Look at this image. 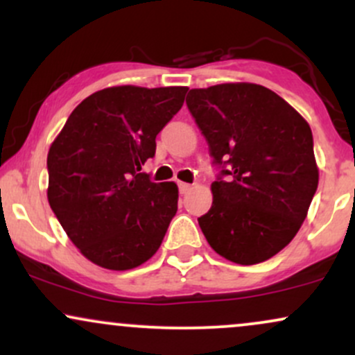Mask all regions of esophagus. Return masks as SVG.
Wrapping results in <instances>:
<instances>
[{"mask_svg": "<svg viewBox=\"0 0 355 355\" xmlns=\"http://www.w3.org/2000/svg\"><path fill=\"white\" fill-rule=\"evenodd\" d=\"M178 189H180V193H189L190 189H191V185H190V183L180 182V183H178Z\"/></svg>", "mask_w": 355, "mask_h": 355, "instance_id": "34e87169", "label": "esophagus"}]
</instances>
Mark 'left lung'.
Here are the masks:
<instances>
[{
    "instance_id": "left-lung-1",
    "label": "left lung",
    "mask_w": 355,
    "mask_h": 355,
    "mask_svg": "<svg viewBox=\"0 0 355 355\" xmlns=\"http://www.w3.org/2000/svg\"><path fill=\"white\" fill-rule=\"evenodd\" d=\"M187 107L217 165L210 210L198 225L230 262L254 266L279 254L307 217L319 185L311 126L262 85L193 88Z\"/></svg>"
}]
</instances>
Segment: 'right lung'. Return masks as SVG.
I'll return each mask as SVG.
<instances>
[{
  "label": "right lung",
  "mask_w": 355,
  "mask_h": 355,
  "mask_svg": "<svg viewBox=\"0 0 355 355\" xmlns=\"http://www.w3.org/2000/svg\"><path fill=\"white\" fill-rule=\"evenodd\" d=\"M187 87H112L71 112L48 152V202L89 262L130 270L152 259L177 214L178 187L141 165Z\"/></svg>",
  "instance_id": "obj_1"
}]
</instances>
